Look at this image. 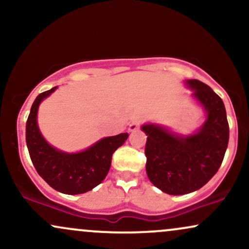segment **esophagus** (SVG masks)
Returning <instances> with one entry per match:
<instances>
[{
  "label": "esophagus",
  "mask_w": 249,
  "mask_h": 249,
  "mask_svg": "<svg viewBox=\"0 0 249 249\" xmlns=\"http://www.w3.org/2000/svg\"><path fill=\"white\" fill-rule=\"evenodd\" d=\"M141 121H133L132 123L130 124V126H128V131H131V132H133V131L138 130L139 126H141Z\"/></svg>",
  "instance_id": "1"
}]
</instances>
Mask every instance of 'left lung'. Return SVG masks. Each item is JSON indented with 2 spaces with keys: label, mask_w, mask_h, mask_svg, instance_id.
<instances>
[{
  "label": "left lung",
  "mask_w": 249,
  "mask_h": 249,
  "mask_svg": "<svg viewBox=\"0 0 249 249\" xmlns=\"http://www.w3.org/2000/svg\"><path fill=\"white\" fill-rule=\"evenodd\" d=\"M207 112V119L196 134L179 137L158 125H142L146 133V173L162 192L181 196L201 188L218 172L230 139L224 102L205 83L187 81Z\"/></svg>",
  "instance_id": "left-lung-1"
}]
</instances>
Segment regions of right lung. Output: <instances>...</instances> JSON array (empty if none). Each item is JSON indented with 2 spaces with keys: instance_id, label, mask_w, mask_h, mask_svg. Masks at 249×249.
Returning <instances> with one entry per match:
<instances>
[{
  "instance_id": "1",
  "label": "right lung",
  "mask_w": 249,
  "mask_h": 249,
  "mask_svg": "<svg viewBox=\"0 0 249 249\" xmlns=\"http://www.w3.org/2000/svg\"><path fill=\"white\" fill-rule=\"evenodd\" d=\"M56 88L39 93L33 103L25 125V142L37 173L48 185L64 194H82L105 179L113 152L124 144L128 133L103 138L78 153H65L50 146L39 132L36 118L41 102Z\"/></svg>"
}]
</instances>
